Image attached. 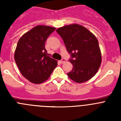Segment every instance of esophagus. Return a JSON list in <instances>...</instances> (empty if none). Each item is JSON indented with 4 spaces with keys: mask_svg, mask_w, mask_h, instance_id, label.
<instances>
[{
    "mask_svg": "<svg viewBox=\"0 0 121 121\" xmlns=\"http://www.w3.org/2000/svg\"><path fill=\"white\" fill-rule=\"evenodd\" d=\"M66 62H67V60H66V59H62L61 60H60V62L61 63V64H64V63H65Z\"/></svg>",
    "mask_w": 121,
    "mask_h": 121,
    "instance_id": "1",
    "label": "esophagus"
}]
</instances>
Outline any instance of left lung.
<instances>
[{"instance_id": "obj_1", "label": "left lung", "mask_w": 121, "mask_h": 121, "mask_svg": "<svg viewBox=\"0 0 121 121\" xmlns=\"http://www.w3.org/2000/svg\"><path fill=\"white\" fill-rule=\"evenodd\" d=\"M71 54L73 68L67 73L70 79L81 84L96 74L102 62L98 40L90 31L81 25H68L56 30Z\"/></svg>"}]
</instances>
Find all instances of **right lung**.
<instances>
[{
  "label": "right lung",
  "mask_w": 121,
  "mask_h": 121,
  "mask_svg": "<svg viewBox=\"0 0 121 121\" xmlns=\"http://www.w3.org/2000/svg\"><path fill=\"white\" fill-rule=\"evenodd\" d=\"M55 27L37 25L19 39L14 52V60L23 77L33 84L43 83L48 79L57 60L51 58L45 43Z\"/></svg>",
  "instance_id": "1"
}]
</instances>
